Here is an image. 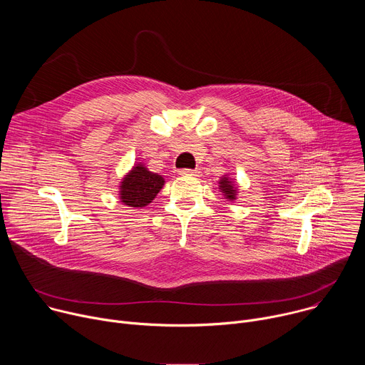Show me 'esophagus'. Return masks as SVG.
I'll return each instance as SVG.
<instances>
[{
    "mask_svg": "<svg viewBox=\"0 0 365 365\" xmlns=\"http://www.w3.org/2000/svg\"><path fill=\"white\" fill-rule=\"evenodd\" d=\"M179 175H182V176H199V172L197 170H192V169H182L179 172Z\"/></svg>",
    "mask_w": 365,
    "mask_h": 365,
    "instance_id": "34e87169",
    "label": "esophagus"
}]
</instances>
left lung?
<instances>
[{
    "instance_id": "8db88e82",
    "label": "left lung",
    "mask_w": 365,
    "mask_h": 365,
    "mask_svg": "<svg viewBox=\"0 0 365 365\" xmlns=\"http://www.w3.org/2000/svg\"><path fill=\"white\" fill-rule=\"evenodd\" d=\"M220 189L225 195L227 199H231V200L235 199V196H237V186H235V183L232 180H230V178L224 176L220 180Z\"/></svg>"
}]
</instances>
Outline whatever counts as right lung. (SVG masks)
<instances>
[{"mask_svg": "<svg viewBox=\"0 0 365 365\" xmlns=\"http://www.w3.org/2000/svg\"><path fill=\"white\" fill-rule=\"evenodd\" d=\"M163 185L165 179L160 175L148 172L143 165H135L121 182L120 199L127 206L143 207L158 196Z\"/></svg>", "mask_w": 365, "mask_h": 365, "instance_id": "add662e5", "label": "right lung"}]
</instances>
